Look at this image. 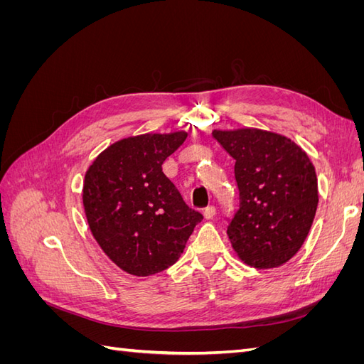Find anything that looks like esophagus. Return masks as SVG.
<instances>
[{
  "instance_id": "esophagus-1",
  "label": "esophagus",
  "mask_w": 364,
  "mask_h": 364,
  "mask_svg": "<svg viewBox=\"0 0 364 364\" xmlns=\"http://www.w3.org/2000/svg\"><path fill=\"white\" fill-rule=\"evenodd\" d=\"M214 214H215V206H213V205H209V206H206V208L203 209V215H205L206 220L213 218Z\"/></svg>"
}]
</instances>
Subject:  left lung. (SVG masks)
<instances>
[{
	"label": "left lung",
	"instance_id": "8db88e82",
	"mask_svg": "<svg viewBox=\"0 0 364 364\" xmlns=\"http://www.w3.org/2000/svg\"><path fill=\"white\" fill-rule=\"evenodd\" d=\"M235 159L238 209L228 237L238 258L273 269L301 249L316 215L317 178L306 153L287 136L261 129L214 130Z\"/></svg>",
	"mask_w": 364,
	"mask_h": 364
}]
</instances>
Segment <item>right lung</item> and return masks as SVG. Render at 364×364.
I'll return each mask as SVG.
<instances>
[{
  "mask_svg": "<svg viewBox=\"0 0 364 364\" xmlns=\"http://www.w3.org/2000/svg\"><path fill=\"white\" fill-rule=\"evenodd\" d=\"M185 138L186 132L124 138L85 174L82 197L91 232L106 255L135 277L173 266L203 218L162 171Z\"/></svg>",
  "mask_w": 364,
  "mask_h": 364,
  "instance_id": "add662e5",
  "label": "right lung"
}]
</instances>
